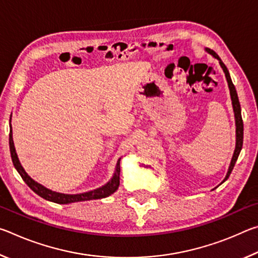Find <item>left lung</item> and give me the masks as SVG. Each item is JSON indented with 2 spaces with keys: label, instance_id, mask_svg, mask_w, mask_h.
<instances>
[{
  "label": "left lung",
  "instance_id": "obj_1",
  "mask_svg": "<svg viewBox=\"0 0 258 258\" xmlns=\"http://www.w3.org/2000/svg\"><path fill=\"white\" fill-rule=\"evenodd\" d=\"M205 50H206L209 54H212L214 58H216L218 60V62H220L222 69H223V72L225 74V77H226V81H228L230 95H231V101H232V107H233V111H234V118H235V149H234L232 159H231V163H230V166H229V171H228V173H226V176L223 180V182H225L229 178L231 172H232V169H233L234 165H235V161H237L240 151H241V148H242L243 123H242V117H241V108H240V102H239V99H238L237 91H235V87L233 85V83H232V81H231V77H230L228 68H226V66L223 63V61L220 59V56H218L213 50H211V49H205ZM223 182H222V183H223Z\"/></svg>",
  "mask_w": 258,
  "mask_h": 258
}]
</instances>
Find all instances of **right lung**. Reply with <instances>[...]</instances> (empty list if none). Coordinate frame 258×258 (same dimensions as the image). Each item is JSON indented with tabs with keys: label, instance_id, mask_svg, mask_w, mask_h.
<instances>
[{
	"label": "right lung",
	"instance_id": "obj_1",
	"mask_svg": "<svg viewBox=\"0 0 258 258\" xmlns=\"http://www.w3.org/2000/svg\"><path fill=\"white\" fill-rule=\"evenodd\" d=\"M11 121V118H10ZM9 145H10V152H11V158L12 163H14L15 167L20 176L23 177V180L26 182L30 189H32L35 194H37L40 197L44 198L49 202L56 203V204H72V203H77V202H87V200H93V199H101L106 198L108 196L112 195L119 186V174H120V158L117 161L115 173L111 177V180L109 181L107 184H104L101 187H98V189L84 192V194H78V195H66V194H60V192H54L50 189H46L45 186H43L40 183L35 182L32 177H30L27 173L25 172L23 166H21L20 161L18 159V156H17L16 148L14 145V139H12V127L10 124V134H9Z\"/></svg>",
	"mask_w": 258,
	"mask_h": 258
}]
</instances>
